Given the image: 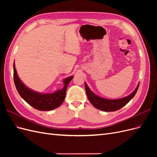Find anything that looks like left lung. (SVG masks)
<instances>
[{"instance_id": "8db88e82", "label": "left lung", "mask_w": 157, "mask_h": 157, "mask_svg": "<svg viewBox=\"0 0 157 157\" xmlns=\"http://www.w3.org/2000/svg\"><path fill=\"white\" fill-rule=\"evenodd\" d=\"M139 84H140L137 85L134 91L129 96L118 99H107L98 96L90 90L86 82H85V90H86L88 100L95 107L103 111L111 112L117 111L126 105L134 97L138 90Z\"/></svg>"}]
</instances>
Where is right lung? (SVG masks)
I'll return each instance as SVG.
<instances>
[{"label": "right lung", "mask_w": 157, "mask_h": 157, "mask_svg": "<svg viewBox=\"0 0 157 157\" xmlns=\"http://www.w3.org/2000/svg\"><path fill=\"white\" fill-rule=\"evenodd\" d=\"M73 77L71 76L63 80V89L52 94H40L28 88L18 77L15 64L13 63V81L20 96L31 106L39 111H51L59 107L63 102L69 83Z\"/></svg>", "instance_id": "right-lung-1"}]
</instances>
